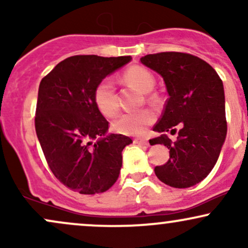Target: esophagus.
Instances as JSON below:
<instances>
[{"instance_id":"obj_1","label":"esophagus","mask_w":248,"mask_h":248,"mask_svg":"<svg viewBox=\"0 0 248 248\" xmlns=\"http://www.w3.org/2000/svg\"><path fill=\"white\" fill-rule=\"evenodd\" d=\"M134 142H135V143L144 144V146H148V144H149V141H148V139H143V138L134 139Z\"/></svg>"}]
</instances>
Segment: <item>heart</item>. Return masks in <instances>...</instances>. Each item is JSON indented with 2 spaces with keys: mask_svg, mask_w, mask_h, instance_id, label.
I'll return each mask as SVG.
<instances>
[{
  "mask_svg": "<svg viewBox=\"0 0 248 248\" xmlns=\"http://www.w3.org/2000/svg\"><path fill=\"white\" fill-rule=\"evenodd\" d=\"M124 80L138 87L143 93H148L155 86V78L149 71L141 66H133L124 75ZM94 102L102 115L113 118L119 109L118 96L112 79L105 78L96 85L94 90ZM155 113L149 108L122 113L113 122L116 132L124 135L138 136L146 133L147 128L155 121Z\"/></svg>",
  "mask_w": 248,
  "mask_h": 248,
  "instance_id": "heart-1",
  "label": "heart"
}]
</instances>
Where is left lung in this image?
I'll return each instance as SVG.
<instances>
[{
	"label": "left lung",
	"mask_w": 248,
	"mask_h": 248,
	"mask_svg": "<svg viewBox=\"0 0 248 248\" xmlns=\"http://www.w3.org/2000/svg\"><path fill=\"white\" fill-rule=\"evenodd\" d=\"M162 76L169 98L155 132L161 136L150 144L170 149L166 164L155 167L160 181L172 187H190L213 169L227 133L223 81L210 64L183 52H160L140 59ZM180 128L172 142L165 133Z\"/></svg>",
	"instance_id": "obj_1"
}]
</instances>
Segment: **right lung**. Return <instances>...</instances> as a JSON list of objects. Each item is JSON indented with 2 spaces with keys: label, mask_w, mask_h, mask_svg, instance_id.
Returning a JSON list of instances; mask_svg holds the SVG:
<instances>
[{
  "label": "right lung",
  "mask_w": 248,
  "mask_h": 248,
  "mask_svg": "<svg viewBox=\"0 0 248 248\" xmlns=\"http://www.w3.org/2000/svg\"><path fill=\"white\" fill-rule=\"evenodd\" d=\"M130 61V56H72L39 84L37 138L51 171L73 191L105 192L119 177L122 150L133 141L121 134H107L108 121L96 107L94 90Z\"/></svg>",
  "instance_id": "1"
}]
</instances>
